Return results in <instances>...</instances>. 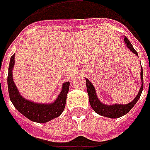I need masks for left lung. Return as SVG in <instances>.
<instances>
[{"label": "left lung", "mask_w": 150, "mask_h": 150, "mask_svg": "<svg viewBox=\"0 0 150 150\" xmlns=\"http://www.w3.org/2000/svg\"><path fill=\"white\" fill-rule=\"evenodd\" d=\"M124 42L126 43V46L135 55L138 56V53L136 52L133 45L130 43L129 39L124 37ZM140 77H141L142 85L139 91L138 94L135 98H134V100L130 102L127 104H118V103H113V104H104L103 103H102L96 93V90L94 86L93 83L90 82L88 79L86 78V84H87V91H88V94L89 98L90 105L92 107V108L97 113H98L99 115L104 116L107 118H118L124 116L125 114H127L129 112L130 110L133 108V107L136 104V103L139 99L140 96H141L143 88H144V79H143V68L141 67V72H140Z\"/></svg>", "instance_id": "obj_1"}]
</instances>
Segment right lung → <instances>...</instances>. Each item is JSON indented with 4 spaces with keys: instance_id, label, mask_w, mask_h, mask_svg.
I'll use <instances>...</instances> for the list:
<instances>
[{
    "instance_id": "add662e5",
    "label": "right lung",
    "mask_w": 150,
    "mask_h": 150,
    "mask_svg": "<svg viewBox=\"0 0 150 150\" xmlns=\"http://www.w3.org/2000/svg\"><path fill=\"white\" fill-rule=\"evenodd\" d=\"M15 64V54L11 57L8 67L7 85L10 99L14 107L26 118L37 123H47L60 116L66 105L67 94L69 90V82L62 84L61 93L56 100L51 103H39L24 98L21 95L12 78V70Z\"/></svg>"
}]
</instances>
